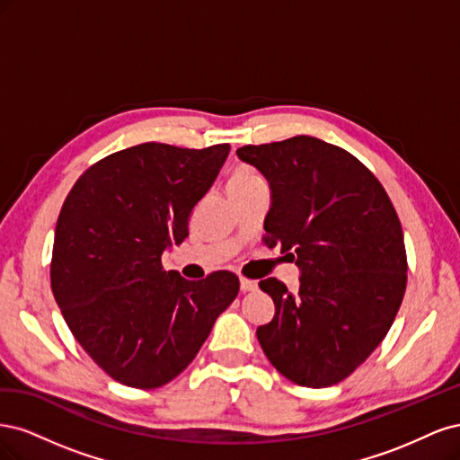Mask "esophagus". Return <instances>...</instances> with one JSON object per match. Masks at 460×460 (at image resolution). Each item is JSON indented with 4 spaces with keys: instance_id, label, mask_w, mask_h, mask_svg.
Segmentation results:
<instances>
[{
    "instance_id": "obj_1",
    "label": "esophagus",
    "mask_w": 460,
    "mask_h": 460,
    "mask_svg": "<svg viewBox=\"0 0 460 460\" xmlns=\"http://www.w3.org/2000/svg\"><path fill=\"white\" fill-rule=\"evenodd\" d=\"M240 288H242V291H255L259 286L255 280H247V278H242Z\"/></svg>"
}]
</instances>
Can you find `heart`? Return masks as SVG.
Instances as JSON below:
<instances>
[{
    "label": "heart",
    "instance_id": "heart-1",
    "mask_svg": "<svg viewBox=\"0 0 460 460\" xmlns=\"http://www.w3.org/2000/svg\"><path fill=\"white\" fill-rule=\"evenodd\" d=\"M259 186H264L262 176L253 169V166H247V164L235 166V171L232 172V176L228 180V191L230 193L253 190V188H259Z\"/></svg>",
    "mask_w": 460,
    "mask_h": 460
}]
</instances>
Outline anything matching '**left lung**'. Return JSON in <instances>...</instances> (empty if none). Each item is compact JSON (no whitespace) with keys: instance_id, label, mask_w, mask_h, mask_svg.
Listing matches in <instances>:
<instances>
[{"instance_id":"left-lung-1","label":"left lung","mask_w":460,"mask_h":460,"mask_svg":"<svg viewBox=\"0 0 460 460\" xmlns=\"http://www.w3.org/2000/svg\"><path fill=\"white\" fill-rule=\"evenodd\" d=\"M235 155L270 188L264 243L294 252L301 270L297 296L276 278L259 282L276 307L257 328L262 351L297 385L338 384L382 343L405 296L395 208L363 163L318 137L243 146Z\"/></svg>"}]
</instances>
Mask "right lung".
<instances>
[{
    "label": "right lung",
    "instance_id": "obj_1",
    "mask_svg": "<svg viewBox=\"0 0 460 460\" xmlns=\"http://www.w3.org/2000/svg\"><path fill=\"white\" fill-rule=\"evenodd\" d=\"M230 153L142 144L82 174L55 226L51 289L76 341L117 382L174 380L240 291L228 270L191 282L161 257L188 238V220Z\"/></svg>",
    "mask_w": 460,
    "mask_h": 460
}]
</instances>
